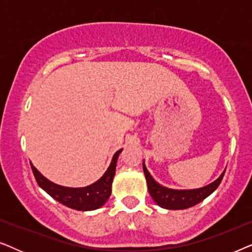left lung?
<instances>
[{"instance_id":"8db88e82","label":"left lung","mask_w":252,"mask_h":252,"mask_svg":"<svg viewBox=\"0 0 252 252\" xmlns=\"http://www.w3.org/2000/svg\"><path fill=\"white\" fill-rule=\"evenodd\" d=\"M226 171V170H225ZM225 171L217 179L216 181L211 182L208 186H204L202 188L197 189H185V190H178V189L166 188L164 186L155 181V179L151 177L149 171L147 170L146 165L143 161V172L147 179L148 190L155 202L157 203L160 208L167 210H184L191 208L212 194L213 191L218 188V186L221 182Z\"/></svg>"}]
</instances>
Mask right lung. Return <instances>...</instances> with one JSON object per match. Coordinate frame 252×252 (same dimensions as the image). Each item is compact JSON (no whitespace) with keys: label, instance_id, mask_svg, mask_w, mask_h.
Returning <instances> with one entry per match:
<instances>
[{"label":"right lung","instance_id":"1","mask_svg":"<svg viewBox=\"0 0 252 252\" xmlns=\"http://www.w3.org/2000/svg\"><path fill=\"white\" fill-rule=\"evenodd\" d=\"M122 151L123 149H120L113 155L111 164L101 179H98L91 186L82 188H70L56 185L48 180L47 178H44L33 166L32 163H31V167H32L37 185L54 199H56L67 208L78 210V211H92V210L99 209L104 205L111 195V186L116 173L117 159H118L119 154Z\"/></svg>","mask_w":252,"mask_h":252}]
</instances>
